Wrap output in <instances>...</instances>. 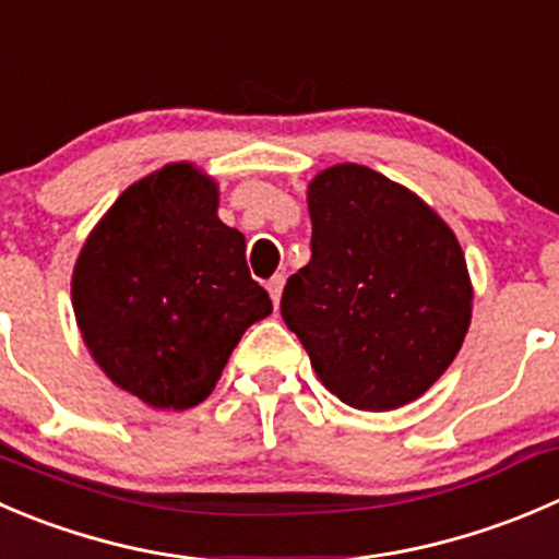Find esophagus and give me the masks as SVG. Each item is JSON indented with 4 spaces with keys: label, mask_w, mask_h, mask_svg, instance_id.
Segmentation results:
<instances>
[{
    "label": "esophagus",
    "mask_w": 559,
    "mask_h": 559,
    "mask_svg": "<svg viewBox=\"0 0 559 559\" xmlns=\"http://www.w3.org/2000/svg\"><path fill=\"white\" fill-rule=\"evenodd\" d=\"M267 292H270V297H273L275 306H278L281 292H284V275H273V278L267 281Z\"/></svg>",
    "instance_id": "obj_1"
}]
</instances>
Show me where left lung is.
I'll list each match as a JSON object with an SVG mask.
<instances>
[{"label": "left lung", "instance_id": "left-lung-1", "mask_svg": "<svg viewBox=\"0 0 559 559\" xmlns=\"http://www.w3.org/2000/svg\"><path fill=\"white\" fill-rule=\"evenodd\" d=\"M311 262L281 317L324 388L355 409L420 399L459 355L473 284L451 226L379 171L338 164L308 186Z\"/></svg>", "mask_w": 559, "mask_h": 559}]
</instances>
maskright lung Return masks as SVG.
<instances>
[{"label": "right lung", "instance_id": "add662e5", "mask_svg": "<svg viewBox=\"0 0 559 559\" xmlns=\"http://www.w3.org/2000/svg\"><path fill=\"white\" fill-rule=\"evenodd\" d=\"M70 295L103 373L155 409L202 404L242 333L273 311L246 237L218 218V186L193 164L164 166L111 204Z\"/></svg>", "mask_w": 559, "mask_h": 559}]
</instances>
